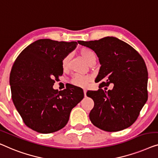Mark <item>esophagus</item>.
I'll use <instances>...</instances> for the list:
<instances>
[{"mask_svg": "<svg viewBox=\"0 0 158 158\" xmlns=\"http://www.w3.org/2000/svg\"><path fill=\"white\" fill-rule=\"evenodd\" d=\"M84 96H86V89H84Z\"/></svg>", "mask_w": 158, "mask_h": 158, "instance_id": "34e87169", "label": "esophagus"}]
</instances>
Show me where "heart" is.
Wrapping results in <instances>:
<instances>
[{
	"mask_svg": "<svg viewBox=\"0 0 158 158\" xmlns=\"http://www.w3.org/2000/svg\"><path fill=\"white\" fill-rule=\"evenodd\" d=\"M80 54L81 55V56L88 62L89 64H92L93 62H95L96 60V55H95L94 52L92 50L89 49L88 48H82L79 51ZM71 56L70 54L66 55V56L62 60V68L64 70H66L69 65V61H70ZM92 77L88 75L86 76H82V75L76 74L73 77L72 79V83L75 86H80V87H85L87 85L89 82L91 81Z\"/></svg>",
	"mask_w": 158,
	"mask_h": 158,
	"instance_id": "1",
	"label": "heart"
}]
</instances>
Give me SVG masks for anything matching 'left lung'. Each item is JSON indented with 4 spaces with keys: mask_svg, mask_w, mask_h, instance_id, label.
<instances>
[{
    "mask_svg": "<svg viewBox=\"0 0 158 158\" xmlns=\"http://www.w3.org/2000/svg\"><path fill=\"white\" fill-rule=\"evenodd\" d=\"M78 43L94 51L101 64L95 79L102 81L99 89L86 92L94 102L91 122L106 132L130 127L148 97V73L143 57L128 44L112 36ZM110 83L114 84L113 89L106 91Z\"/></svg>",
    "mask_w": 158,
    "mask_h": 158,
    "instance_id": "obj_1",
    "label": "left lung"
}]
</instances>
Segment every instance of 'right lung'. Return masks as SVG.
I'll return each instance as SVG.
<instances>
[{"label":"right lung","mask_w":158,"mask_h":158,"mask_svg":"<svg viewBox=\"0 0 158 158\" xmlns=\"http://www.w3.org/2000/svg\"><path fill=\"white\" fill-rule=\"evenodd\" d=\"M77 44L39 39L24 48L13 63V102L26 125L37 132L48 134L65 127L71 111L84 98L83 89L72 84L62 91L53 88L63 74L62 60Z\"/></svg>","instance_id":"obj_1"}]
</instances>
